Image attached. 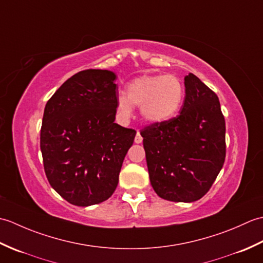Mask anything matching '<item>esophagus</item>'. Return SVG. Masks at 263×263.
Listing matches in <instances>:
<instances>
[{
  "mask_svg": "<svg viewBox=\"0 0 263 263\" xmlns=\"http://www.w3.org/2000/svg\"><path fill=\"white\" fill-rule=\"evenodd\" d=\"M135 142L136 143H141L142 142V137H141V135H140V132H137V136H136V138H135Z\"/></svg>",
  "mask_w": 263,
  "mask_h": 263,
  "instance_id": "34e87169",
  "label": "esophagus"
}]
</instances>
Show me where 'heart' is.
Returning a JSON list of instances; mask_svg holds the SVG:
<instances>
[{
	"label": "heart",
	"mask_w": 263,
	"mask_h": 263,
	"mask_svg": "<svg viewBox=\"0 0 263 263\" xmlns=\"http://www.w3.org/2000/svg\"><path fill=\"white\" fill-rule=\"evenodd\" d=\"M184 85L174 74H144L126 86V96L116 98V110L123 119L131 116L133 106H140L141 115L150 123L172 119L184 100Z\"/></svg>",
	"instance_id": "1"
}]
</instances>
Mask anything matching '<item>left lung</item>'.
Here are the masks:
<instances>
[{
	"label": "left lung",
	"mask_w": 263,
	"mask_h": 263,
	"mask_svg": "<svg viewBox=\"0 0 263 263\" xmlns=\"http://www.w3.org/2000/svg\"><path fill=\"white\" fill-rule=\"evenodd\" d=\"M184 85L180 114L140 131L150 183L160 198L174 202L202 198L226 157L225 119L217 95L193 73Z\"/></svg>",
	"instance_id": "1"
}]
</instances>
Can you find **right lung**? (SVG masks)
<instances>
[{"instance_id": "add662e5", "label": "right lung", "mask_w": 263, "mask_h": 263, "mask_svg": "<svg viewBox=\"0 0 263 263\" xmlns=\"http://www.w3.org/2000/svg\"><path fill=\"white\" fill-rule=\"evenodd\" d=\"M116 76L83 70L48 99L41 128L44 170L51 186L74 205L107 200L136 130L114 123Z\"/></svg>"}]
</instances>
